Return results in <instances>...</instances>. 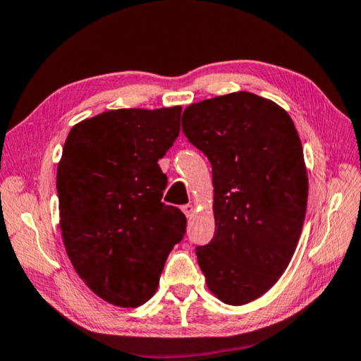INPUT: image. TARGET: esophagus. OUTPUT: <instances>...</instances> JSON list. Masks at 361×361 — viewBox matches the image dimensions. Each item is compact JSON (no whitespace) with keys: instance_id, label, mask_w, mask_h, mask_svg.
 <instances>
[{"instance_id":"34e87169","label":"esophagus","mask_w":361,"mask_h":361,"mask_svg":"<svg viewBox=\"0 0 361 361\" xmlns=\"http://www.w3.org/2000/svg\"><path fill=\"white\" fill-rule=\"evenodd\" d=\"M181 210H183V213H185V215L188 216V218H191L192 215H194V205L192 204H186V205H183L181 207Z\"/></svg>"}]
</instances>
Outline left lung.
Here are the masks:
<instances>
[{"label":"left lung","mask_w":361,"mask_h":361,"mask_svg":"<svg viewBox=\"0 0 361 361\" xmlns=\"http://www.w3.org/2000/svg\"><path fill=\"white\" fill-rule=\"evenodd\" d=\"M183 132L212 164L215 235L195 250L207 288L224 304L255 301L288 267L307 209L295 122L276 102L240 90L191 103Z\"/></svg>","instance_id":"obj_1"}]
</instances>
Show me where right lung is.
I'll return each mask as SVG.
<instances>
[{
	"label": "right lung",
	"mask_w": 361,
	"mask_h": 361,
	"mask_svg": "<svg viewBox=\"0 0 361 361\" xmlns=\"http://www.w3.org/2000/svg\"><path fill=\"white\" fill-rule=\"evenodd\" d=\"M181 106L111 109L73 126L57 167L63 245L82 282L118 307L154 295L186 216L162 204L157 161L180 133Z\"/></svg>",
	"instance_id": "add662e5"
}]
</instances>
